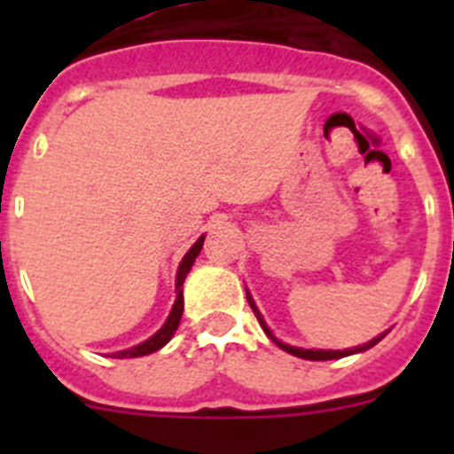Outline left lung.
<instances>
[{"label": "left lung", "mask_w": 454, "mask_h": 454, "mask_svg": "<svg viewBox=\"0 0 454 454\" xmlns=\"http://www.w3.org/2000/svg\"><path fill=\"white\" fill-rule=\"evenodd\" d=\"M246 293H247V291H246ZM247 302H250L252 311H254L256 320H259V325H262V327H263V332H266V334L270 336L272 340H275L277 346L282 348L284 352H288V355L300 356V359H309V362H327V359H340V356L355 355V352H364V350H368V348L375 346V343H380V340H382L384 336H387V332H384V334L375 336V339L368 340V343H364V346H359V348H350V350H304V348H293V346H286V343H282V340H277L275 336H272V332L268 330L266 320H263V316L259 314V309H256V304H254V300H252L250 293H247Z\"/></svg>", "instance_id": "8db88e82"}]
</instances>
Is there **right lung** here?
Here are the masks:
<instances>
[{
  "label": "right lung",
  "mask_w": 454,
  "mask_h": 454,
  "mask_svg": "<svg viewBox=\"0 0 454 454\" xmlns=\"http://www.w3.org/2000/svg\"><path fill=\"white\" fill-rule=\"evenodd\" d=\"M202 243H204V236H200L198 243L191 247V250L184 254L182 263H179V270H177V300H175V304H172V311L170 316H168V320L163 323V327L159 332H156L152 339L143 340V343H138L136 348H129V350H122V352H115V356L118 359H131V356H145V355H152V352L161 350L163 346H166L168 340L172 339V334L177 332L179 327V320H182V314H184V295H182V284L184 279H186L188 270L192 268V263H195V259H198L200 250H202Z\"/></svg>",
  "instance_id": "add662e5"
}]
</instances>
